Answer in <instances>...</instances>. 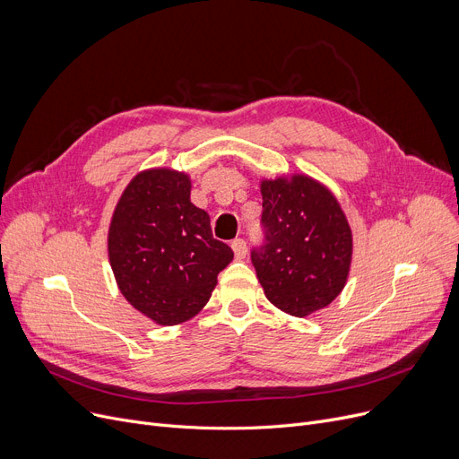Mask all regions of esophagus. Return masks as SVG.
Segmentation results:
<instances>
[{
    "label": "esophagus",
    "mask_w": 459,
    "mask_h": 459,
    "mask_svg": "<svg viewBox=\"0 0 459 459\" xmlns=\"http://www.w3.org/2000/svg\"><path fill=\"white\" fill-rule=\"evenodd\" d=\"M230 247H232L234 256H236L238 260L246 258V255H247V244H246V239H244V238H236V239H232Z\"/></svg>",
    "instance_id": "esophagus-1"
}]
</instances>
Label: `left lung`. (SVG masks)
Listing matches in <instances>:
<instances>
[{
  "label": "left lung",
  "mask_w": 459,
  "mask_h": 459,
  "mask_svg": "<svg viewBox=\"0 0 459 459\" xmlns=\"http://www.w3.org/2000/svg\"><path fill=\"white\" fill-rule=\"evenodd\" d=\"M264 244L251 251L266 298L303 318L342 292L351 229L333 193L307 175L262 180Z\"/></svg>",
  "instance_id": "obj_1"
}]
</instances>
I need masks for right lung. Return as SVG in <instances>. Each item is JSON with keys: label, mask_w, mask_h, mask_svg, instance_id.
<instances>
[{"label": "right lung", "mask_w": 459, "mask_h": 459, "mask_svg": "<svg viewBox=\"0 0 459 459\" xmlns=\"http://www.w3.org/2000/svg\"><path fill=\"white\" fill-rule=\"evenodd\" d=\"M189 193L186 173L149 169L132 178L111 217L108 253L118 290L160 325L195 316L234 258Z\"/></svg>", "instance_id": "obj_1"}]
</instances>
